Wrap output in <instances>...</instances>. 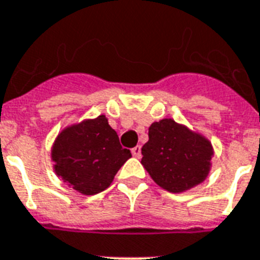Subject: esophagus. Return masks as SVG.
Wrapping results in <instances>:
<instances>
[{
	"instance_id": "esophagus-1",
	"label": "esophagus",
	"mask_w": 260,
	"mask_h": 260,
	"mask_svg": "<svg viewBox=\"0 0 260 260\" xmlns=\"http://www.w3.org/2000/svg\"><path fill=\"white\" fill-rule=\"evenodd\" d=\"M131 152H132V155H134L135 157H140V156H141V145H136V147H134V148L131 149Z\"/></svg>"
}]
</instances>
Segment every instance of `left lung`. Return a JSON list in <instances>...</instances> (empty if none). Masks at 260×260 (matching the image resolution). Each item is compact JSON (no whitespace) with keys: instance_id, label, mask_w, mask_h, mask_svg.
I'll return each instance as SVG.
<instances>
[{"instance_id":"8db88e82","label":"left lung","mask_w":260,"mask_h":260,"mask_svg":"<svg viewBox=\"0 0 260 260\" xmlns=\"http://www.w3.org/2000/svg\"><path fill=\"white\" fill-rule=\"evenodd\" d=\"M148 137L141 164L156 184L178 193L204 181L214 153L210 141L172 119L152 124Z\"/></svg>"}]
</instances>
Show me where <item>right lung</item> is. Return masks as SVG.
Instances as JSON below:
<instances>
[{
    "label": "right lung",
    "mask_w": 260,
    "mask_h": 260,
    "mask_svg": "<svg viewBox=\"0 0 260 260\" xmlns=\"http://www.w3.org/2000/svg\"><path fill=\"white\" fill-rule=\"evenodd\" d=\"M131 156L104 115L68 126L58 135L52 149L57 176L84 195L108 188Z\"/></svg>",
    "instance_id": "right-lung-1"
}]
</instances>
